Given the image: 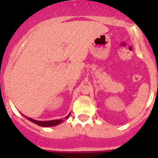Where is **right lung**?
Instances as JSON below:
<instances>
[{"mask_svg":"<svg viewBox=\"0 0 158 158\" xmlns=\"http://www.w3.org/2000/svg\"><path fill=\"white\" fill-rule=\"evenodd\" d=\"M69 116V114L66 116V119ZM26 117V116H24ZM28 120H30L31 122L35 123L36 125H39V126H43V127H51V126H54V125H59L60 123L62 122L63 119H60V120H49V121H39V120H35L33 119H31L29 117H26Z\"/></svg>","mask_w":158,"mask_h":158,"instance_id":"obj_1","label":"right lung"}]
</instances>
